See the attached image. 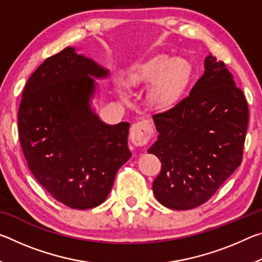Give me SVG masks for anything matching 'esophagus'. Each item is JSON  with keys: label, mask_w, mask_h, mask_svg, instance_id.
Returning <instances> with one entry per match:
<instances>
[{"label": "esophagus", "mask_w": 262, "mask_h": 262, "mask_svg": "<svg viewBox=\"0 0 262 262\" xmlns=\"http://www.w3.org/2000/svg\"><path fill=\"white\" fill-rule=\"evenodd\" d=\"M152 127L148 120H140L133 123L129 130V139L132 143L137 147L147 144L152 139Z\"/></svg>", "instance_id": "34e87169"}]
</instances>
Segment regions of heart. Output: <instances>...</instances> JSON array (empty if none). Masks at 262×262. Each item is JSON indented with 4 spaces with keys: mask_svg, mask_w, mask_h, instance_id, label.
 I'll return each mask as SVG.
<instances>
[{
    "mask_svg": "<svg viewBox=\"0 0 262 262\" xmlns=\"http://www.w3.org/2000/svg\"><path fill=\"white\" fill-rule=\"evenodd\" d=\"M192 75V66L181 57L157 55L136 64L126 78L128 86L134 89L152 85L150 99L159 108L173 106L183 95ZM121 95L126 94L121 91Z\"/></svg>",
    "mask_w": 262,
    "mask_h": 262,
    "instance_id": "obj_1",
    "label": "heart"
}]
</instances>
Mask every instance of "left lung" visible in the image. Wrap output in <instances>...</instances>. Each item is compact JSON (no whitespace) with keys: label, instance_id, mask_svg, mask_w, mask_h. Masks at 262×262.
Masks as SVG:
<instances>
[{"label":"left lung","instance_id":"1","mask_svg":"<svg viewBox=\"0 0 262 262\" xmlns=\"http://www.w3.org/2000/svg\"><path fill=\"white\" fill-rule=\"evenodd\" d=\"M189 95L152 115L159 133L148 150L162 163L154 180L157 200L170 209L206 203L243 161L248 106L224 62L208 55Z\"/></svg>","mask_w":262,"mask_h":262}]
</instances>
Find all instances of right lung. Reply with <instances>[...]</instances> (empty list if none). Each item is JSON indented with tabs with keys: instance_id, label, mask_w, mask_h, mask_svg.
I'll list each match as a JSON object with an SVG mask.
<instances>
[{
	"instance_id": "1",
	"label": "right lung",
	"mask_w": 262,
	"mask_h": 262,
	"mask_svg": "<svg viewBox=\"0 0 262 262\" xmlns=\"http://www.w3.org/2000/svg\"><path fill=\"white\" fill-rule=\"evenodd\" d=\"M107 70L67 47L31 75L18 108V136L30 171L53 198L74 209L103 203L130 158L129 123L105 125L90 108L91 76Z\"/></svg>"
}]
</instances>
